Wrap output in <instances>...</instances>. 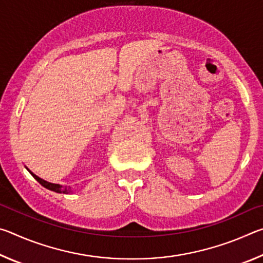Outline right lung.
<instances>
[{
    "instance_id": "right-lung-1",
    "label": "right lung",
    "mask_w": 263,
    "mask_h": 263,
    "mask_svg": "<svg viewBox=\"0 0 263 263\" xmlns=\"http://www.w3.org/2000/svg\"><path fill=\"white\" fill-rule=\"evenodd\" d=\"M28 169V168H26ZM29 171V169H28ZM29 173L31 175H32L35 180H37L39 183H41L43 186H45L46 189H48V190H52V191H55V193H59V194H68V193H70V190L69 189H67V186H62V185H60V184H55V183H51V182H47V181H45V180H43V179H41V177H38L37 175H34L32 172L31 171H29Z\"/></svg>"
}]
</instances>
